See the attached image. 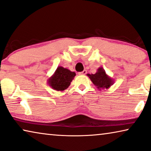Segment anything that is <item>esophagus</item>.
Masks as SVG:
<instances>
[{
  "label": "esophagus",
  "instance_id": "1",
  "mask_svg": "<svg viewBox=\"0 0 151 151\" xmlns=\"http://www.w3.org/2000/svg\"><path fill=\"white\" fill-rule=\"evenodd\" d=\"M87 71L86 70H84L83 71L81 72V73H78V75H85L86 74H87Z\"/></svg>",
  "mask_w": 151,
  "mask_h": 151
}]
</instances>
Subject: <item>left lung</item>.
Here are the masks:
<instances>
[{"instance_id":"1","label":"left lung","mask_w":151,"mask_h":151,"mask_svg":"<svg viewBox=\"0 0 151 151\" xmlns=\"http://www.w3.org/2000/svg\"><path fill=\"white\" fill-rule=\"evenodd\" d=\"M87 76L91 80L93 84L97 86L98 88H109L113 83V81L106 75V72L102 68H99L95 74H88Z\"/></svg>"}]
</instances>
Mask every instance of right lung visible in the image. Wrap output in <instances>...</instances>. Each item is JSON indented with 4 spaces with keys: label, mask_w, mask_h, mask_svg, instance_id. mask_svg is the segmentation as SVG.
I'll list each match as a JSON object with an SVG mask.
<instances>
[{
    "label": "right lung",
    "mask_w": 151,
    "mask_h": 151,
    "mask_svg": "<svg viewBox=\"0 0 151 151\" xmlns=\"http://www.w3.org/2000/svg\"><path fill=\"white\" fill-rule=\"evenodd\" d=\"M75 75L76 74L74 72L59 66L57 68L54 75L50 78V86L56 91L65 90L69 87Z\"/></svg>",
    "instance_id": "1"
}]
</instances>
